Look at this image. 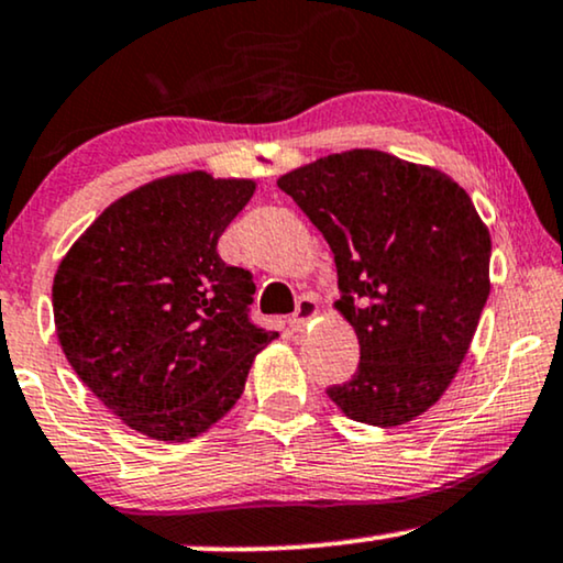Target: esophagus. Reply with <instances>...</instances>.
I'll return each mask as SVG.
<instances>
[{
	"label": "esophagus",
	"instance_id": "34e87169",
	"mask_svg": "<svg viewBox=\"0 0 563 563\" xmlns=\"http://www.w3.org/2000/svg\"><path fill=\"white\" fill-rule=\"evenodd\" d=\"M317 311H319V303L314 301V298H311V296H303V298H298V303H296V311H294V317L288 319L290 330H294V332H301L303 327L309 324L311 319L317 317Z\"/></svg>",
	"mask_w": 563,
	"mask_h": 563
}]
</instances>
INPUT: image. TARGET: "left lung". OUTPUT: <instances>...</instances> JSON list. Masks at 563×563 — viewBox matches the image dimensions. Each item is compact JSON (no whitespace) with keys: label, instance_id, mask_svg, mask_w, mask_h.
Listing matches in <instances>:
<instances>
[{"label":"left lung","instance_id":"8db88e82","mask_svg":"<svg viewBox=\"0 0 563 563\" xmlns=\"http://www.w3.org/2000/svg\"><path fill=\"white\" fill-rule=\"evenodd\" d=\"M322 231L361 364L330 400L353 421L402 426L444 395L488 298L490 236L467 191L379 151L327 155L277 181Z\"/></svg>","mask_w":563,"mask_h":563}]
</instances>
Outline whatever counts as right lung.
Masks as SVG:
<instances>
[{
  "label": "right lung",
  "instance_id": "obj_1",
  "mask_svg": "<svg viewBox=\"0 0 563 563\" xmlns=\"http://www.w3.org/2000/svg\"><path fill=\"white\" fill-rule=\"evenodd\" d=\"M254 195L249 179L176 174L106 208L56 269V338L69 366L130 429L199 437L244 393L277 332L252 322V273L218 239Z\"/></svg>",
  "mask_w": 563,
  "mask_h": 563
}]
</instances>
